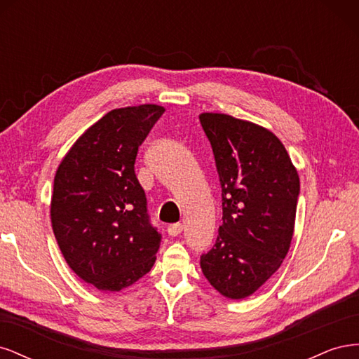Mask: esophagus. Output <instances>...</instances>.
Here are the masks:
<instances>
[{
  "label": "esophagus",
  "instance_id": "34e87169",
  "mask_svg": "<svg viewBox=\"0 0 359 359\" xmlns=\"http://www.w3.org/2000/svg\"><path fill=\"white\" fill-rule=\"evenodd\" d=\"M182 232V224L181 223H173L168 227V233L170 236H178Z\"/></svg>",
  "mask_w": 359,
  "mask_h": 359
}]
</instances>
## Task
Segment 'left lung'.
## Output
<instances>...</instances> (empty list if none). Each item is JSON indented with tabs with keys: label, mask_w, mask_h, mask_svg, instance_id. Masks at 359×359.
<instances>
[{
	"label": "left lung",
	"mask_w": 359,
	"mask_h": 359,
	"mask_svg": "<svg viewBox=\"0 0 359 359\" xmlns=\"http://www.w3.org/2000/svg\"><path fill=\"white\" fill-rule=\"evenodd\" d=\"M222 184L223 223L201 256L202 273L229 299L265 285L286 257L295 229L299 177L271 130L226 114L199 115Z\"/></svg>",
	"instance_id": "left-lung-1"
}]
</instances>
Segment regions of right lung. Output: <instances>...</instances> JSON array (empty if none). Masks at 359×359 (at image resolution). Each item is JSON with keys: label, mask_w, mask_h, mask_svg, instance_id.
Returning a JSON list of instances; mask_svg holds the SVG:
<instances>
[{"label": "right lung", "mask_w": 359, "mask_h": 359, "mask_svg": "<svg viewBox=\"0 0 359 359\" xmlns=\"http://www.w3.org/2000/svg\"><path fill=\"white\" fill-rule=\"evenodd\" d=\"M163 112L165 107L151 103L107 112L78 137L57 169L53 235L73 273L99 290L132 286L156 262L161 236L149 224L135 160Z\"/></svg>", "instance_id": "right-lung-1"}]
</instances>
